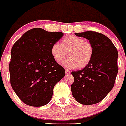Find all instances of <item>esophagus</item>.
Returning <instances> with one entry per match:
<instances>
[{"instance_id": "34e87169", "label": "esophagus", "mask_w": 126, "mask_h": 126, "mask_svg": "<svg viewBox=\"0 0 126 126\" xmlns=\"http://www.w3.org/2000/svg\"><path fill=\"white\" fill-rule=\"evenodd\" d=\"M65 73H66V74H70L71 72L70 70H65Z\"/></svg>"}]
</instances>
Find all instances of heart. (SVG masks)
<instances>
[{
    "label": "heart",
    "mask_w": 126,
    "mask_h": 126,
    "mask_svg": "<svg viewBox=\"0 0 126 126\" xmlns=\"http://www.w3.org/2000/svg\"><path fill=\"white\" fill-rule=\"evenodd\" d=\"M51 55L56 62H60L66 56L68 58L62 64L68 68H82L86 66L91 61L94 54V47L91 42L85 41L81 37L69 35L58 43L52 44Z\"/></svg>",
    "instance_id": "1"
}]
</instances>
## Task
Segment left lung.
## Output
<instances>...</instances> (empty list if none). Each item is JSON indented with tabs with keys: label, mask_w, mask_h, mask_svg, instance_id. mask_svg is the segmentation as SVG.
Here are the masks:
<instances>
[{
	"label": "left lung",
	"mask_w": 126,
	"mask_h": 126,
	"mask_svg": "<svg viewBox=\"0 0 126 126\" xmlns=\"http://www.w3.org/2000/svg\"><path fill=\"white\" fill-rule=\"evenodd\" d=\"M89 40L94 47L90 63L82 70L72 72L74 98L82 105L98 103L112 89L118 73L117 50L110 39L96 32L75 33Z\"/></svg>",
	"instance_id": "1"
}]
</instances>
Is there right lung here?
Wrapping results in <instances>:
<instances>
[{"mask_svg": "<svg viewBox=\"0 0 126 126\" xmlns=\"http://www.w3.org/2000/svg\"><path fill=\"white\" fill-rule=\"evenodd\" d=\"M63 35L33 28L13 45L9 65L11 85L24 103L32 107L47 104L54 86L64 77L65 70L51 52L52 44Z\"/></svg>", "mask_w": 126, "mask_h": 126, "instance_id": "add662e5", "label": "right lung"}]
</instances>
